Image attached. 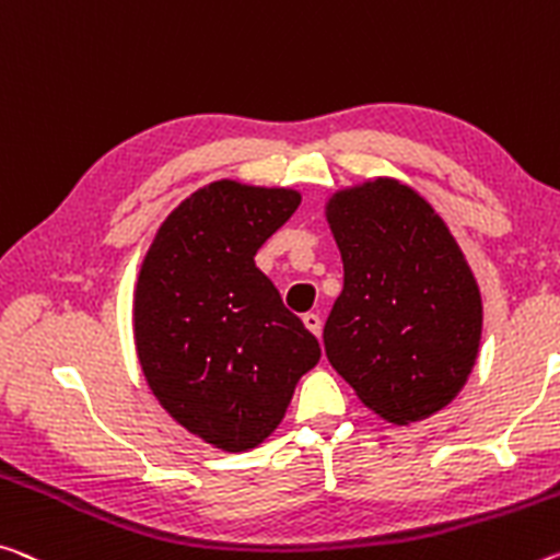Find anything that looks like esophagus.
<instances>
[{"label":"esophagus","instance_id":"obj_1","mask_svg":"<svg viewBox=\"0 0 560 560\" xmlns=\"http://www.w3.org/2000/svg\"><path fill=\"white\" fill-rule=\"evenodd\" d=\"M304 326L316 336V339L322 336V316L318 314H304Z\"/></svg>","mask_w":560,"mask_h":560}]
</instances>
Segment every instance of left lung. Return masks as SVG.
Instances as JSON below:
<instances>
[{
	"mask_svg": "<svg viewBox=\"0 0 560 560\" xmlns=\"http://www.w3.org/2000/svg\"><path fill=\"white\" fill-rule=\"evenodd\" d=\"M326 221L343 261L324 326L328 361L381 419H429L478 357L483 306L471 266L431 203L388 176L336 191Z\"/></svg>",
	"mask_w": 560,
	"mask_h": 560,
	"instance_id": "left-lung-1",
	"label": "left lung"
}]
</instances>
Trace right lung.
Segmentation results:
<instances>
[{
    "label": "right lung",
    "mask_w": 560,
    "mask_h": 560,
    "mask_svg": "<svg viewBox=\"0 0 560 560\" xmlns=\"http://www.w3.org/2000/svg\"><path fill=\"white\" fill-rule=\"evenodd\" d=\"M294 189L221 179L159 226L135 291L147 384L176 423L238 454L281 423L322 349L254 256L299 209Z\"/></svg>",
    "instance_id": "add662e5"
}]
</instances>
